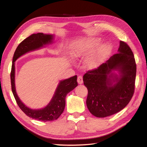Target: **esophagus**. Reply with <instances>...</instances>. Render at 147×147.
I'll list each match as a JSON object with an SVG mask.
<instances>
[{"instance_id": "34e87169", "label": "esophagus", "mask_w": 147, "mask_h": 147, "mask_svg": "<svg viewBox=\"0 0 147 147\" xmlns=\"http://www.w3.org/2000/svg\"><path fill=\"white\" fill-rule=\"evenodd\" d=\"M78 83L79 84H82L83 82V77L82 76H78Z\"/></svg>"}]
</instances>
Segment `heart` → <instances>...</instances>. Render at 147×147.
Masks as SVG:
<instances>
[{"label":"heart","instance_id":"b5f03b06","mask_svg":"<svg viewBox=\"0 0 147 147\" xmlns=\"http://www.w3.org/2000/svg\"><path fill=\"white\" fill-rule=\"evenodd\" d=\"M98 39L80 40L72 45L71 54L74 57H79L86 54L87 52L95 48L98 45ZM111 45L105 43L95 49L86 58V64L89 67H95L100 64L103 60L111 51Z\"/></svg>","mask_w":147,"mask_h":147}]
</instances>
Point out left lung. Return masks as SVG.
<instances>
[{
    "instance_id": "8db88e82",
    "label": "left lung",
    "mask_w": 147,
    "mask_h": 147,
    "mask_svg": "<svg viewBox=\"0 0 147 147\" xmlns=\"http://www.w3.org/2000/svg\"><path fill=\"white\" fill-rule=\"evenodd\" d=\"M113 70L119 71L120 75ZM136 74L131 49L126 42L120 41L118 53L83 76L84 85L88 89L86 105L91 114L105 117L125 107L135 92Z\"/></svg>"
}]
</instances>
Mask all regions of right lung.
Listing matches in <instances>:
<instances>
[{"instance_id":"1","label":"right lung","mask_w":147,"mask_h":147,"mask_svg":"<svg viewBox=\"0 0 147 147\" xmlns=\"http://www.w3.org/2000/svg\"><path fill=\"white\" fill-rule=\"evenodd\" d=\"M52 35H47L42 33L32 34V35L21 42L16 49L12 59V64L11 72V88L17 104L28 116L41 121H52L57 119L63 112L65 105V96L78 86L77 76L61 81L56 89L51 102L45 108L42 109H33L26 107L21 101L16 93L15 88V65L14 62L27 52L33 51L42 48L44 45L51 43L53 40Z\"/></svg>"}]
</instances>
